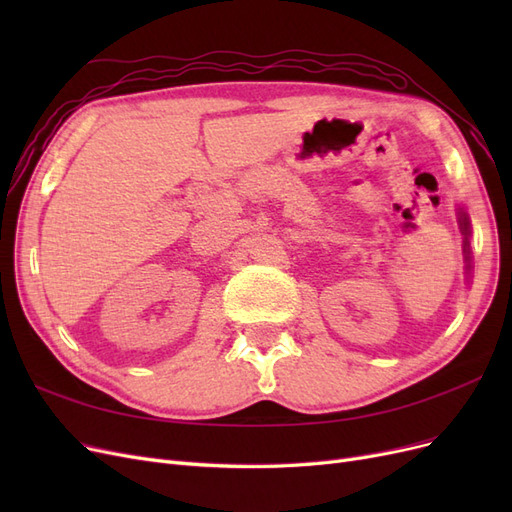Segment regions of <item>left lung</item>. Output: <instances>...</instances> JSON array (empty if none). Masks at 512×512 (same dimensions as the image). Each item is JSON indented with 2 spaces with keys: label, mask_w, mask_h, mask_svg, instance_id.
Listing matches in <instances>:
<instances>
[{
  "label": "left lung",
  "mask_w": 512,
  "mask_h": 512,
  "mask_svg": "<svg viewBox=\"0 0 512 512\" xmlns=\"http://www.w3.org/2000/svg\"><path fill=\"white\" fill-rule=\"evenodd\" d=\"M461 215H459V224H461V230H463V235H466V239H468V235H470V224H468V218H466V213L463 211H459ZM466 247H468V241H466ZM470 252L466 250V260H470V256H468ZM470 269V267H468Z\"/></svg>",
  "instance_id": "1"
}]
</instances>
